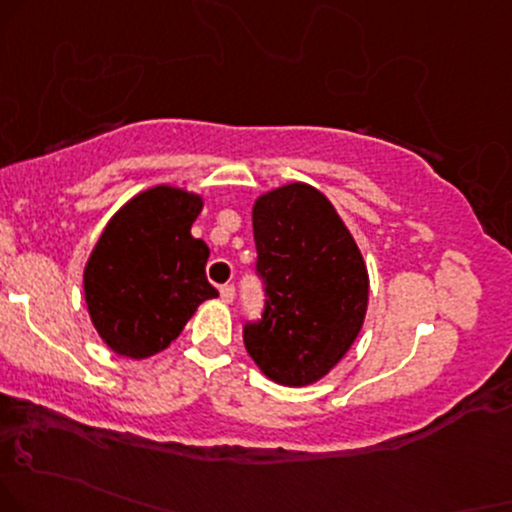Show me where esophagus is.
Returning <instances> with one entry per match:
<instances>
[{
    "instance_id": "1",
    "label": "esophagus",
    "mask_w": 512,
    "mask_h": 512,
    "mask_svg": "<svg viewBox=\"0 0 512 512\" xmlns=\"http://www.w3.org/2000/svg\"><path fill=\"white\" fill-rule=\"evenodd\" d=\"M220 299H223L225 304H230V301L235 299V287H232V285H223V287H220Z\"/></svg>"
}]
</instances>
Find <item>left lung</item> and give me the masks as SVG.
Instances as JSON below:
<instances>
[{
    "mask_svg": "<svg viewBox=\"0 0 512 512\" xmlns=\"http://www.w3.org/2000/svg\"><path fill=\"white\" fill-rule=\"evenodd\" d=\"M256 275L266 304L244 346L270 380L318 382L351 349L368 308V270L323 192L292 182L254 204Z\"/></svg>",
    "mask_w": 512,
    "mask_h": 512,
    "instance_id": "left-lung-1",
    "label": "left lung"
}]
</instances>
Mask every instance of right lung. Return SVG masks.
<instances>
[{
    "label": "right lung",
    "instance_id": "obj_1",
    "mask_svg": "<svg viewBox=\"0 0 512 512\" xmlns=\"http://www.w3.org/2000/svg\"><path fill=\"white\" fill-rule=\"evenodd\" d=\"M204 201L175 187H151L109 220L85 266V301L99 337L128 358L166 349L201 301L208 246L192 237Z\"/></svg>",
    "mask_w": 512,
    "mask_h": 512
}]
</instances>
